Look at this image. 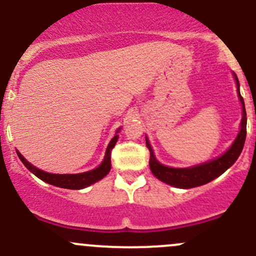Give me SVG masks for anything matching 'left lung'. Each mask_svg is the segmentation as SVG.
Here are the masks:
<instances>
[{"label": "left lung", "mask_w": 256, "mask_h": 256, "mask_svg": "<svg viewBox=\"0 0 256 256\" xmlns=\"http://www.w3.org/2000/svg\"><path fill=\"white\" fill-rule=\"evenodd\" d=\"M236 76V85H238L239 99L242 104V128H240L238 136H236V141L232 144L230 148L219 158L206 162L203 164H198V166L190 167V168H171V167L164 166L160 162H157V160L154 158V151L151 148V144L146 138V146L150 151V170L160 180L174 186V187L184 188V190L198 187V186L206 184V183L213 180L214 178L220 176L238 160L239 154L242 151V147H244L245 138H246V112H245L244 100L239 92L238 78H236V76Z\"/></svg>", "instance_id": "obj_1"}]
</instances>
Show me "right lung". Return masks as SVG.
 I'll list each match as a JSON object with an SVG mask.
<instances>
[{
	"mask_svg": "<svg viewBox=\"0 0 256 256\" xmlns=\"http://www.w3.org/2000/svg\"><path fill=\"white\" fill-rule=\"evenodd\" d=\"M118 136L115 135L112 138V140L110 141L109 146H108L106 154H105V158L102 161V164H100L98 168L92 170V171L84 172V174H48V172L42 171V170H38L37 167H34L33 164H30L20 152L17 151L18 157H20V161L23 162L26 167L32 172L33 174H36L40 180H44V182L49 183V184L56 186V187L60 188H66V190H82V188L88 187V186L92 184V183L98 182L102 178H104L109 174L110 168H112V151L115 146L116 141H118Z\"/></svg>",
	"mask_w": 256,
	"mask_h": 256,
	"instance_id": "right-lung-1",
	"label": "right lung"
}]
</instances>
